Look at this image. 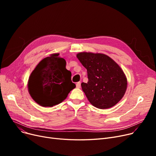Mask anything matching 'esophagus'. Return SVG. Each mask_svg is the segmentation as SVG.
Masks as SVG:
<instances>
[{
    "label": "esophagus",
    "mask_w": 156,
    "mask_h": 156,
    "mask_svg": "<svg viewBox=\"0 0 156 156\" xmlns=\"http://www.w3.org/2000/svg\"><path fill=\"white\" fill-rule=\"evenodd\" d=\"M76 85V88H80L81 87V83H80V82H78Z\"/></svg>",
    "instance_id": "esophagus-1"
}]
</instances>
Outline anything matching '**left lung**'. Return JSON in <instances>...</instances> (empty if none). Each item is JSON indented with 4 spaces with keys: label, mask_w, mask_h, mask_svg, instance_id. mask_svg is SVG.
I'll return each mask as SVG.
<instances>
[{
    "label": "left lung",
    "mask_w": 156,
    "mask_h": 156,
    "mask_svg": "<svg viewBox=\"0 0 156 156\" xmlns=\"http://www.w3.org/2000/svg\"><path fill=\"white\" fill-rule=\"evenodd\" d=\"M77 58L87 70V83L81 88L94 107L104 109L115 105L124 96L127 79L119 66L103 54L80 52Z\"/></svg>",
    "instance_id": "obj_1"
}]
</instances>
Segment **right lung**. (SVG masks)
<instances>
[{
	"label": "right lung",
	"instance_id": "1",
	"mask_svg": "<svg viewBox=\"0 0 156 156\" xmlns=\"http://www.w3.org/2000/svg\"><path fill=\"white\" fill-rule=\"evenodd\" d=\"M59 54L41 61L30 76L28 88L32 99L43 107H52L62 102L76 85L71 73L66 68V62Z\"/></svg>",
	"mask_w": 156,
	"mask_h": 156
}]
</instances>
